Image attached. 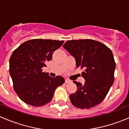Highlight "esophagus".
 Returning <instances> with one entry per match:
<instances>
[{"label":"esophagus","mask_w":129,"mask_h":129,"mask_svg":"<svg viewBox=\"0 0 129 129\" xmlns=\"http://www.w3.org/2000/svg\"><path fill=\"white\" fill-rule=\"evenodd\" d=\"M65 82H66V84H70V83L72 82V81L70 80H69V79H66V80H65Z\"/></svg>","instance_id":"1"}]
</instances>
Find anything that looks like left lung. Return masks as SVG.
I'll use <instances>...</instances> for the list:
<instances>
[{
	"label": "left lung",
	"mask_w": 129,
	"mask_h": 129,
	"mask_svg": "<svg viewBox=\"0 0 129 129\" xmlns=\"http://www.w3.org/2000/svg\"><path fill=\"white\" fill-rule=\"evenodd\" d=\"M63 48L75 58L77 67L84 69V84L74 81L77 90L70 95L74 106L90 109L101 104L114 81L115 62L112 52L102 43L92 39L67 40Z\"/></svg>",
	"instance_id": "8db88e82"
}]
</instances>
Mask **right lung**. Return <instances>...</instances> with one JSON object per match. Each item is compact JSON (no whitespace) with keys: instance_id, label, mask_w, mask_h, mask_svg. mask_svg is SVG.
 Segmentation results:
<instances>
[{"instance_id":"add662e5","label":"right lung","mask_w":129,"mask_h":129,"mask_svg":"<svg viewBox=\"0 0 129 129\" xmlns=\"http://www.w3.org/2000/svg\"><path fill=\"white\" fill-rule=\"evenodd\" d=\"M63 40L32 39L22 43L9 60V72L14 89L19 98L34 107L44 106L52 101L55 89L65 82L61 76L55 78L42 72L54 51Z\"/></svg>"}]
</instances>
